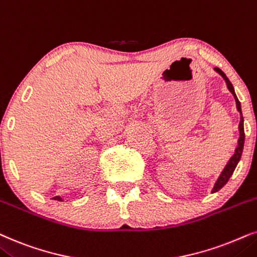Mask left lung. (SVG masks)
<instances>
[{"instance_id": "obj_1", "label": "left lung", "mask_w": 257, "mask_h": 257, "mask_svg": "<svg viewBox=\"0 0 257 257\" xmlns=\"http://www.w3.org/2000/svg\"><path fill=\"white\" fill-rule=\"evenodd\" d=\"M215 71H217V73L220 74L222 77H223V80L225 81V83H227V87L229 89V91H230V93L232 94V96H234V98H235L236 108H237V111L240 112L241 119H240V124H238V132H240V138H238V141H237V147H236L234 155H232L230 157V160L228 161L227 166L224 167V169L222 170V173L220 174V176H218L217 181H216V182H215L214 188H213V190H211V193H216V191L220 190L221 188L223 187L224 184L228 182L229 179H230V176L232 175V173H234L236 166H237L238 161L241 160L242 152H243V146H244V128H243V116H242L241 103H240V101H238L237 96H236L234 87H232L231 82L229 81V78L227 76H225V74L223 73V71H222L220 68H215Z\"/></svg>"}]
</instances>
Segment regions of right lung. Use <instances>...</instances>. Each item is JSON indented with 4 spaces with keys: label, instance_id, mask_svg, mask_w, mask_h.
I'll list each match as a JSON object with an SVG mask.
<instances>
[{
    "label": "right lung",
    "instance_id": "right-lung-1",
    "mask_svg": "<svg viewBox=\"0 0 257 257\" xmlns=\"http://www.w3.org/2000/svg\"><path fill=\"white\" fill-rule=\"evenodd\" d=\"M54 200H56V201H63L62 198H61L60 196H55V197H54Z\"/></svg>",
    "mask_w": 257,
    "mask_h": 257
}]
</instances>
